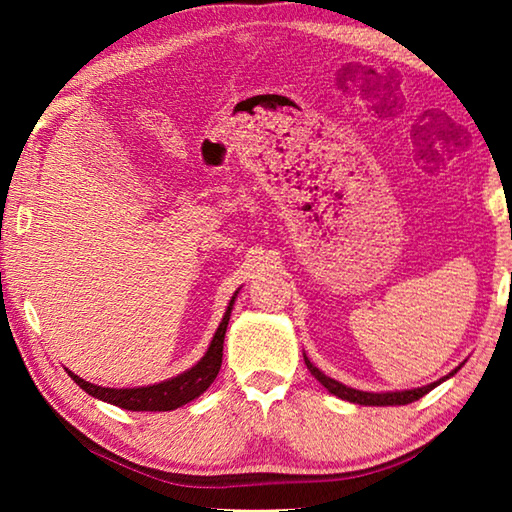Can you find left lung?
I'll use <instances>...</instances> for the list:
<instances>
[{"label": "left lung", "mask_w": 512, "mask_h": 512, "mask_svg": "<svg viewBox=\"0 0 512 512\" xmlns=\"http://www.w3.org/2000/svg\"><path fill=\"white\" fill-rule=\"evenodd\" d=\"M305 363L311 375H314L320 384H323L329 393L341 397V400H348V402H354V404H363V406H400V404H411L415 400H420L422 395H427L431 388H436L440 381H445L454 375V372H458V366L456 370L449 372L447 377H443L440 381H433V384L429 386H420V388H409V391H359V388H352V386H345L341 384V381H336L332 377H327L323 370H318L314 363H311L307 357H305Z\"/></svg>", "instance_id": "obj_1"}]
</instances>
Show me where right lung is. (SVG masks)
Returning a JSON list of instances; mask_svg holds the SVG:
<instances>
[{
  "label": "right lung",
  "mask_w": 512,
  "mask_h": 512,
  "mask_svg": "<svg viewBox=\"0 0 512 512\" xmlns=\"http://www.w3.org/2000/svg\"><path fill=\"white\" fill-rule=\"evenodd\" d=\"M235 296H232L228 309H225L221 325L216 327V332L210 341V348H207L201 361H196L194 366L187 368L185 372H178L176 377L153 381V384H144V386H133V388H108V386L90 384V381H85L83 377L74 375L72 370H67V375L72 377L88 395L97 397V400H103L108 404H115V406H119V409H128V411H173V409H178V406L196 400L198 395H203L207 388H210L212 381L216 379V375H219L221 359H223L225 329H228V320L232 314V305H235Z\"/></svg>",
  "instance_id": "1"
}]
</instances>
